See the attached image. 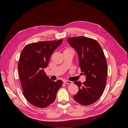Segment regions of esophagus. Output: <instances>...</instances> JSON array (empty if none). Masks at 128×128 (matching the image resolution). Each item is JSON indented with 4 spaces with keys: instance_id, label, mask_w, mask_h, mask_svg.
I'll list each match as a JSON object with an SVG mask.
<instances>
[{
    "instance_id": "34e87169",
    "label": "esophagus",
    "mask_w": 128,
    "mask_h": 128,
    "mask_svg": "<svg viewBox=\"0 0 128 128\" xmlns=\"http://www.w3.org/2000/svg\"><path fill=\"white\" fill-rule=\"evenodd\" d=\"M64 83L65 84H72V81L67 80H64Z\"/></svg>"
}]
</instances>
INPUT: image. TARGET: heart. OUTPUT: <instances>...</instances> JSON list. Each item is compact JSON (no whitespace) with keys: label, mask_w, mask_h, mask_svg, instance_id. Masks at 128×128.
Returning a JSON list of instances; mask_svg holds the SVG:
<instances>
[{"label":"heart","mask_w":128,"mask_h":128,"mask_svg":"<svg viewBox=\"0 0 128 128\" xmlns=\"http://www.w3.org/2000/svg\"><path fill=\"white\" fill-rule=\"evenodd\" d=\"M74 51L72 49H71L70 48H66V49L64 50V51Z\"/></svg>","instance_id":"heart-1"}]
</instances>
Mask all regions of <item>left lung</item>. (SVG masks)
Here are the masks:
<instances>
[{
    "mask_svg": "<svg viewBox=\"0 0 128 128\" xmlns=\"http://www.w3.org/2000/svg\"><path fill=\"white\" fill-rule=\"evenodd\" d=\"M67 40L78 53L79 66L86 77V81L83 83L74 82L79 90L74 96V99L82 105H90L100 98L106 87L107 63L105 56L101 46L94 39L79 36Z\"/></svg>",
    "mask_w": 128,
    "mask_h": 128,
    "instance_id": "left-lung-1",
    "label": "left lung"
}]
</instances>
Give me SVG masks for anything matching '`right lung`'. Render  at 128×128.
<instances>
[{
  "mask_svg": "<svg viewBox=\"0 0 128 128\" xmlns=\"http://www.w3.org/2000/svg\"><path fill=\"white\" fill-rule=\"evenodd\" d=\"M63 40L32 42L21 52L18 72L23 94L29 103L38 108H45L54 102L62 81L51 80L44 70L48 67L54 51Z\"/></svg>",
  "mask_w": 128,
  "mask_h": 128,
  "instance_id": "1",
  "label": "right lung"
}]
</instances>
